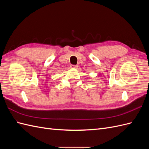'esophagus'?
Wrapping results in <instances>:
<instances>
[{"label": "esophagus", "instance_id": "34e87169", "mask_svg": "<svg viewBox=\"0 0 149 149\" xmlns=\"http://www.w3.org/2000/svg\"><path fill=\"white\" fill-rule=\"evenodd\" d=\"M71 68H76L78 67V65H70Z\"/></svg>", "mask_w": 149, "mask_h": 149}]
</instances>
